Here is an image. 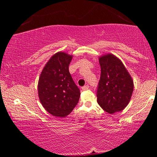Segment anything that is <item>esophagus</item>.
Here are the masks:
<instances>
[{
	"instance_id": "34e87169",
	"label": "esophagus",
	"mask_w": 157,
	"mask_h": 157,
	"mask_svg": "<svg viewBox=\"0 0 157 157\" xmlns=\"http://www.w3.org/2000/svg\"><path fill=\"white\" fill-rule=\"evenodd\" d=\"M89 88V85H86V86H82V89L83 90V91H85V90H87Z\"/></svg>"
}]
</instances>
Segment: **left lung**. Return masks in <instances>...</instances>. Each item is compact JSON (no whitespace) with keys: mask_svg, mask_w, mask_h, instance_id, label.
<instances>
[{"mask_svg":"<svg viewBox=\"0 0 157 157\" xmlns=\"http://www.w3.org/2000/svg\"><path fill=\"white\" fill-rule=\"evenodd\" d=\"M101 75L97 90V102L110 114L123 110L131 100L134 82L119 58L108 53L99 57Z\"/></svg>","mask_w":157,"mask_h":157,"instance_id":"left-lung-1","label":"left lung"}]
</instances>
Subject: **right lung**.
<instances>
[{
	"instance_id": "add662e5",
	"label": "right lung",
	"mask_w": 157,
	"mask_h": 157,
	"mask_svg": "<svg viewBox=\"0 0 157 157\" xmlns=\"http://www.w3.org/2000/svg\"><path fill=\"white\" fill-rule=\"evenodd\" d=\"M73 55L58 52L48 61L38 82L42 106L51 115L63 118L78 104L80 91L68 70Z\"/></svg>"
}]
</instances>
